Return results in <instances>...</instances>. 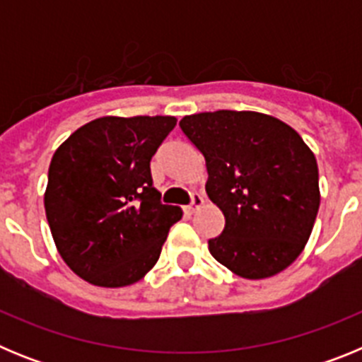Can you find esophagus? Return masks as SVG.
Instances as JSON below:
<instances>
[{
	"label": "esophagus",
	"mask_w": 362,
	"mask_h": 362,
	"mask_svg": "<svg viewBox=\"0 0 362 362\" xmlns=\"http://www.w3.org/2000/svg\"><path fill=\"white\" fill-rule=\"evenodd\" d=\"M203 203H204L203 196H201L199 192H194V194L190 196V204L187 206V212L194 214L197 209H199V206H203Z\"/></svg>",
	"instance_id": "1"
}]
</instances>
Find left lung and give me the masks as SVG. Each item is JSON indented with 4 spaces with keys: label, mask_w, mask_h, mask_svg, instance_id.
<instances>
[{
    "label": "left lung",
    "mask_w": 362,
    "mask_h": 362,
    "mask_svg": "<svg viewBox=\"0 0 362 362\" xmlns=\"http://www.w3.org/2000/svg\"><path fill=\"white\" fill-rule=\"evenodd\" d=\"M203 153L206 194L225 216L209 239L216 261L246 277L264 279L303 252L319 210V172L299 134L259 112L216 110L179 121Z\"/></svg>",
    "instance_id": "8db88e82"
}]
</instances>
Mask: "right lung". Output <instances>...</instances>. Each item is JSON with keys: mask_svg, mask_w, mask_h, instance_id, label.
I'll use <instances>...</instances> for the list:
<instances>
[{"mask_svg": "<svg viewBox=\"0 0 362 362\" xmlns=\"http://www.w3.org/2000/svg\"><path fill=\"white\" fill-rule=\"evenodd\" d=\"M177 119L99 117L54 153L45 212L59 255L81 279L117 288L158 263L181 209L161 203L150 161Z\"/></svg>", "mask_w": 362, "mask_h": 362, "instance_id": "1", "label": "right lung"}]
</instances>
